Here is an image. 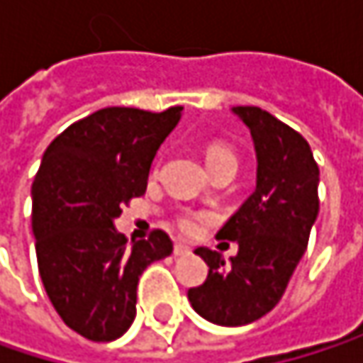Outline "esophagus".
Wrapping results in <instances>:
<instances>
[{
  "label": "esophagus",
  "mask_w": 363,
  "mask_h": 363,
  "mask_svg": "<svg viewBox=\"0 0 363 363\" xmlns=\"http://www.w3.org/2000/svg\"><path fill=\"white\" fill-rule=\"evenodd\" d=\"M186 254H191L189 246H184V244H177L174 246V256H186Z\"/></svg>",
  "instance_id": "34e87169"
}]
</instances>
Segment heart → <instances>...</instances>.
<instances>
[{
    "label": "heart",
    "instance_id": "b5f03b06",
    "mask_svg": "<svg viewBox=\"0 0 363 363\" xmlns=\"http://www.w3.org/2000/svg\"><path fill=\"white\" fill-rule=\"evenodd\" d=\"M206 164H208L210 170L220 168V166H233V168H238V157H235V153L229 147H225V145H212L206 151ZM177 223H179V229L184 231V233H195L197 231V218L193 214H181Z\"/></svg>",
    "mask_w": 363,
    "mask_h": 363
}]
</instances>
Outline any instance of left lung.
<instances>
[{
	"label": "left lung",
	"mask_w": 363,
	"mask_h": 363,
	"mask_svg": "<svg viewBox=\"0 0 363 363\" xmlns=\"http://www.w3.org/2000/svg\"><path fill=\"white\" fill-rule=\"evenodd\" d=\"M252 136L256 189L218 231L238 244L225 260L220 252L197 248L208 277L186 292L191 307L218 326H246L267 315L307 250L320 212V168L309 143L290 125L258 107H233Z\"/></svg>",
	"instance_id": "left-lung-1"
}]
</instances>
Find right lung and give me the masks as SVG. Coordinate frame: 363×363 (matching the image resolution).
Returning <instances> with one entry per match:
<instances>
[{
    "mask_svg": "<svg viewBox=\"0 0 363 363\" xmlns=\"http://www.w3.org/2000/svg\"><path fill=\"white\" fill-rule=\"evenodd\" d=\"M181 117L182 107H107L69 125L41 157L31 186L39 277L60 320L88 340L128 332L143 271L172 254L164 231L128 248L115 218L145 195L157 149Z\"/></svg>",
    "mask_w": 363,
    "mask_h": 363,
    "instance_id": "obj_1",
    "label": "right lung"
}]
</instances>
